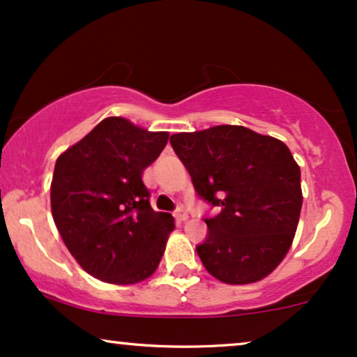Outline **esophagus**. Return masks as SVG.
I'll list each match as a JSON object with an SVG mask.
<instances>
[{"mask_svg":"<svg viewBox=\"0 0 357 357\" xmlns=\"http://www.w3.org/2000/svg\"><path fill=\"white\" fill-rule=\"evenodd\" d=\"M175 220H177L178 223L187 222V220H188V213H187L185 210H183V208H178L177 212H175Z\"/></svg>","mask_w":357,"mask_h":357,"instance_id":"1","label":"esophagus"}]
</instances>
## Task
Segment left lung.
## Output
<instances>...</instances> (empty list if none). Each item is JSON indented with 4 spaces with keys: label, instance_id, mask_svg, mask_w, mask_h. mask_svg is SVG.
I'll return each instance as SVG.
<instances>
[{
    "label": "left lung",
    "instance_id": "8db88e82",
    "mask_svg": "<svg viewBox=\"0 0 357 357\" xmlns=\"http://www.w3.org/2000/svg\"><path fill=\"white\" fill-rule=\"evenodd\" d=\"M170 144L197 193L222 206L197 246L206 271L227 284L266 278L291 248L303 205L301 170L286 144L243 126L180 132Z\"/></svg>",
    "mask_w": 357,
    "mask_h": 357
}]
</instances>
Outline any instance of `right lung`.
<instances>
[{"mask_svg": "<svg viewBox=\"0 0 357 357\" xmlns=\"http://www.w3.org/2000/svg\"><path fill=\"white\" fill-rule=\"evenodd\" d=\"M167 140L169 132L107 117L57 157L52 218L74 259L94 278L135 284L157 270L175 223L151 206L142 174Z\"/></svg>", "mask_w": 357, "mask_h": 357, "instance_id": "add662e5", "label": "right lung"}]
</instances>
